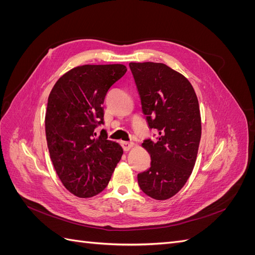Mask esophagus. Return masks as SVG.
Segmentation results:
<instances>
[{"instance_id":"esophagus-1","label":"esophagus","mask_w":255,"mask_h":255,"mask_svg":"<svg viewBox=\"0 0 255 255\" xmlns=\"http://www.w3.org/2000/svg\"><path fill=\"white\" fill-rule=\"evenodd\" d=\"M121 145H122L123 150H125V151L127 152V151H128V150H130V149L133 148L134 143H133V142H128V141H122V142H121Z\"/></svg>"}]
</instances>
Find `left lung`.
I'll return each mask as SVG.
<instances>
[{
    "label": "left lung",
    "mask_w": 255,
    "mask_h": 255,
    "mask_svg": "<svg viewBox=\"0 0 255 255\" xmlns=\"http://www.w3.org/2000/svg\"><path fill=\"white\" fill-rule=\"evenodd\" d=\"M142 113L155 141L145 139L151 167L137 175L145 195L155 200L173 197L187 182L201 139V116L196 92L181 73L160 63H129Z\"/></svg>",
    "instance_id": "obj_1"
}]
</instances>
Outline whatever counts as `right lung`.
I'll return each mask as SVG.
<instances>
[{
	"instance_id": "1",
	"label": "right lung",
	"mask_w": 255,
	"mask_h": 255,
	"mask_svg": "<svg viewBox=\"0 0 255 255\" xmlns=\"http://www.w3.org/2000/svg\"><path fill=\"white\" fill-rule=\"evenodd\" d=\"M127 72L125 65H84L54 85L45 113L50 157L64 186L76 197L90 198L109 184L123 150L107 139L104 123L107 91Z\"/></svg>"
}]
</instances>
